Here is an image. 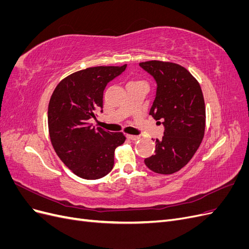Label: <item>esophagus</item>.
I'll return each mask as SVG.
<instances>
[{"label": "esophagus", "mask_w": 249, "mask_h": 249, "mask_svg": "<svg viewBox=\"0 0 249 249\" xmlns=\"http://www.w3.org/2000/svg\"><path fill=\"white\" fill-rule=\"evenodd\" d=\"M126 138L132 140V141H136V140L140 139V136H137V135H129V134H127L126 135Z\"/></svg>", "instance_id": "34e87169"}]
</instances>
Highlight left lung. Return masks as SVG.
Instances as JSON below:
<instances>
[{
	"instance_id": "1",
	"label": "left lung",
	"mask_w": 249,
	"mask_h": 249,
	"mask_svg": "<svg viewBox=\"0 0 249 249\" xmlns=\"http://www.w3.org/2000/svg\"><path fill=\"white\" fill-rule=\"evenodd\" d=\"M139 65L157 82L149 115L162 120L165 126L163 138L156 140V154L144 163L156 173L172 175L192 159L205 136L206 107L201 88L179 64L152 60Z\"/></svg>"
}]
</instances>
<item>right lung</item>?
Returning <instances> with one entry per match:
<instances>
[{"label": "right lung", "mask_w": 249, "mask_h": 249, "mask_svg": "<svg viewBox=\"0 0 249 249\" xmlns=\"http://www.w3.org/2000/svg\"><path fill=\"white\" fill-rule=\"evenodd\" d=\"M123 66H95L73 72L59 83L49 103L48 124L52 145L74 175L101 178L112 170L115 148L125 141L123 133L92 126L103 112L107 84L124 71Z\"/></svg>", "instance_id": "right-lung-1"}]
</instances>
